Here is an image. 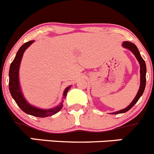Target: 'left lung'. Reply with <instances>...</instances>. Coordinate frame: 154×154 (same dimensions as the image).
<instances>
[{"label":"left lung","mask_w":154,"mask_h":154,"mask_svg":"<svg viewBox=\"0 0 154 154\" xmlns=\"http://www.w3.org/2000/svg\"><path fill=\"white\" fill-rule=\"evenodd\" d=\"M122 47L127 48V49L130 50L134 56L136 57L137 60L138 61L139 64H140V87H139L138 92H137V95L135 96L134 99L133 100V101L131 103V104L129 106H128L125 109H123L122 110H119V111L115 112H112L111 114L116 115V114H120V113H125L126 112H128V110H130L132 107H133L135 103L138 101V100L140 99V97L143 95V91H144L145 86H146V64H145L144 60L142 58L141 55H140V52L138 51V48H137L135 45L134 43L131 42H123L122 43Z\"/></svg>","instance_id":"obj_1"}]
</instances>
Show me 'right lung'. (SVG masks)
Masks as SVG:
<instances>
[{
  "label": "right lung",
  "mask_w": 154,
  "mask_h": 154,
  "mask_svg": "<svg viewBox=\"0 0 154 154\" xmlns=\"http://www.w3.org/2000/svg\"><path fill=\"white\" fill-rule=\"evenodd\" d=\"M34 41L32 40V41H29L28 42L24 43L22 46L20 48V49L18 50L15 56V58L14 59L13 62L11 63L9 70V90L13 99L15 100L16 103L18 105L19 107L24 112H26L28 115H30V116H35V117L45 118L56 114V113L58 112L62 109L63 102H64L63 100L66 98L67 91L70 90L71 86H69L67 88H65L64 93H63L62 101L56 107L44 109H40V108L35 107V106L29 104L26 101V100L24 98L22 90H21L20 85L19 70H20V63L21 61H22L24 51Z\"/></svg>",
  "instance_id": "add662e5"
}]
</instances>
